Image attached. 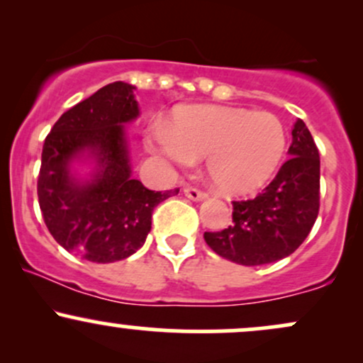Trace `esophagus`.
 <instances>
[{"mask_svg": "<svg viewBox=\"0 0 363 363\" xmlns=\"http://www.w3.org/2000/svg\"><path fill=\"white\" fill-rule=\"evenodd\" d=\"M184 194L191 199V201H203V199L206 198L205 193H201V191L194 189V187H186Z\"/></svg>", "mask_w": 363, "mask_h": 363, "instance_id": "1", "label": "esophagus"}]
</instances>
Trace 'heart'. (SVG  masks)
Segmentation results:
<instances>
[{
	"label": "heart",
	"mask_w": 363,
	"mask_h": 363,
	"mask_svg": "<svg viewBox=\"0 0 363 363\" xmlns=\"http://www.w3.org/2000/svg\"><path fill=\"white\" fill-rule=\"evenodd\" d=\"M147 145L150 152L179 167L205 157L220 193L244 196L264 186L280 167L286 133L269 112L189 106L177 111L170 124H153Z\"/></svg>",
	"instance_id": "b5f03b06"
}]
</instances>
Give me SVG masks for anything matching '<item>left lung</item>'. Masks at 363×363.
<instances>
[{
	"label": "left lung",
	"instance_id": "1",
	"mask_svg": "<svg viewBox=\"0 0 363 363\" xmlns=\"http://www.w3.org/2000/svg\"><path fill=\"white\" fill-rule=\"evenodd\" d=\"M289 160L254 199L234 201V223L205 232L223 259L259 266L290 256L309 235L319 213V150L302 119L291 128Z\"/></svg>",
	"mask_w": 363,
	"mask_h": 363
}]
</instances>
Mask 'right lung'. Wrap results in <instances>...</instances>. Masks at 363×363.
Here are the masks:
<instances>
[{"label": "right lung", "mask_w": 363, "mask_h": 363, "mask_svg": "<svg viewBox=\"0 0 363 363\" xmlns=\"http://www.w3.org/2000/svg\"><path fill=\"white\" fill-rule=\"evenodd\" d=\"M135 85L102 86L57 119L44 141L37 194L56 242L91 262L135 254L152 230L155 193L133 177L126 124L140 116Z\"/></svg>", "instance_id": "obj_1"}]
</instances>
